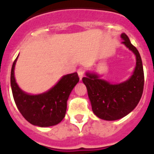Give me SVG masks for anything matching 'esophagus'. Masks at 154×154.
<instances>
[{
	"label": "esophagus",
	"mask_w": 154,
	"mask_h": 154,
	"mask_svg": "<svg viewBox=\"0 0 154 154\" xmlns=\"http://www.w3.org/2000/svg\"><path fill=\"white\" fill-rule=\"evenodd\" d=\"M77 73H78L80 80H82V77H84V74H85L84 69H83V68H80V69H78V70H77Z\"/></svg>",
	"instance_id": "1"
}]
</instances>
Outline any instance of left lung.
I'll return each mask as SVG.
<instances>
[{
	"label": "left lung",
	"instance_id": "8db88e82",
	"mask_svg": "<svg viewBox=\"0 0 154 154\" xmlns=\"http://www.w3.org/2000/svg\"><path fill=\"white\" fill-rule=\"evenodd\" d=\"M122 44L136 56V67L129 79L119 84H111L94 72H86L82 78L88 91L92 109L97 117L106 121L121 119L135 109L144 89V71L141 56L125 33Z\"/></svg>",
	"mask_w": 154,
	"mask_h": 154
}]
</instances>
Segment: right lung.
Listing matches in <instances>:
<instances>
[{"label":"right lung","instance_id":"right-lung-1","mask_svg":"<svg viewBox=\"0 0 154 154\" xmlns=\"http://www.w3.org/2000/svg\"><path fill=\"white\" fill-rule=\"evenodd\" d=\"M16 58L11 70V88L17 107L25 120L33 125L53 126L65 117L67 100L79 82L77 72L63 76L54 86L43 94L31 95L19 88L14 77Z\"/></svg>","mask_w":154,"mask_h":154}]
</instances>
